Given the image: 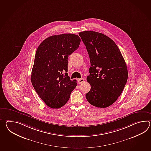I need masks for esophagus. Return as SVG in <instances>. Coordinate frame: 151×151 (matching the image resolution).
<instances>
[{"label": "esophagus", "mask_w": 151, "mask_h": 151, "mask_svg": "<svg viewBox=\"0 0 151 151\" xmlns=\"http://www.w3.org/2000/svg\"><path fill=\"white\" fill-rule=\"evenodd\" d=\"M84 78H80V79L78 80V83L79 84L82 83L83 82H84Z\"/></svg>", "instance_id": "obj_1"}]
</instances>
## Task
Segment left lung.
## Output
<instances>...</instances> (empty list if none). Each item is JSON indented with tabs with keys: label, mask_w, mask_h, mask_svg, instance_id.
I'll use <instances>...</instances> for the list:
<instances>
[{
	"label": "left lung",
	"mask_w": 151,
	"mask_h": 151,
	"mask_svg": "<svg viewBox=\"0 0 151 151\" xmlns=\"http://www.w3.org/2000/svg\"><path fill=\"white\" fill-rule=\"evenodd\" d=\"M78 34L91 62L87 80L91 89L86 97L95 107H108L117 100L127 83L125 60L114 41L104 34L93 31Z\"/></svg>",
	"instance_id": "obj_1"
}]
</instances>
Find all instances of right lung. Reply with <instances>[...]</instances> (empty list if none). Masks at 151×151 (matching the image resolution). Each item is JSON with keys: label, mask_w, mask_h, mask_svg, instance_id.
I'll list each match as a JSON object with an SVG mask.
<instances>
[{"label": "right lung", "mask_w": 151, "mask_h": 151, "mask_svg": "<svg viewBox=\"0 0 151 151\" xmlns=\"http://www.w3.org/2000/svg\"><path fill=\"white\" fill-rule=\"evenodd\" d=\"M81 42L76 35L64 34L46 38L37 48L31 80L35 90L49 107L57 109L67 102L77 86L68 76V58Z\"/></svg>", "instance_id": "right-lung-1"}]
</instances>
